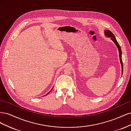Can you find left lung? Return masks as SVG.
<instances>
[{"label": "left lung", "mask_w": 131, "mask_h": 131, "mask_svg": "<svg viewBox=\"0 0 131 131\" xmlns=\"http://www.w3.org/2000/svg\"><path fill=\"white\" fill-rule=\"evenodd\" d=\"M104 32H105V35H106V36L108 37H110L111 39H112V40L114 42V43H115V45L117 47L118 50V52H119V57H120V63H121V67H122V73H123V63H122V51H121V47H120V45L118 44V43L116 39L115 38V35L112 32V31L110 30H105Z\"/></svg>", "instance_id": "1"}]
</instances>
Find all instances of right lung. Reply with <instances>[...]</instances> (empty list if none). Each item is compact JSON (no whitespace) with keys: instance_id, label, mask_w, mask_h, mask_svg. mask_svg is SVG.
Returning a JSON list of instances; mask_svg holds the SVG:
<instances>
[{"instance_id":"add662e5","label":"right lung","mask_w":131,"mask_h":131,"mask_svg":"<svg viewBox=\"0 0 131 131\" xmlns=\"http://www.w3.org/2000/svg\"><path fill=\"white\" fill-rule=\"evenodd\" d=\"M49 93H47V94H49Z\"/></svg>"}]
</instances>
